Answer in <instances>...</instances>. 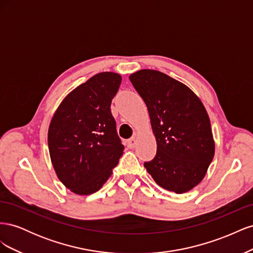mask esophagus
<instances>
[{
    "label": "esophagus",
    "mask_w": 253,
    "mask_h": 253,
    "mask_svg": "<svg viewBox=\"0 0 253 253\" xmlns=\"http://www.w3.org/2000/svg\"><path fill=\"white\" fill-rule=\"evenodd\" d=\"M126 144H127V147H128L129 149H133V148L135 147V144H136V139H135V138L128 139L127 142H126Z\"/></svg>",
    "instance_id": "34e87169"
}]
</instances>
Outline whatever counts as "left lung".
Here are the masks:
<instances>
[{
    "instance_id": "obj_1",
    "label": "left lung",
    "mask_w": 253,
    "mask_h": 253,
    "mask_svg": "<svg viewBox=\"0 0 253 253\" xmlns=\"http://www.w3.org/2000/svg\"><path fill=\"white\" fill-rule=\"evenodd\" d=\"M129 80L147 104L157 142L145 169L162 188L188 192L203 180L215 151L208 113L193 90L162 72L140 70Z\"/></svg>"
}]
</instances>
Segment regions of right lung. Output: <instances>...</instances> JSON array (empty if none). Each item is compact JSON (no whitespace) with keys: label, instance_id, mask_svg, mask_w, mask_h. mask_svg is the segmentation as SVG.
I'll list each match as a JSON object with an SVG mask.
<instances>
[{"label":"right lung","instance_id":"add662e5","mask_svg":"<svg viewBox=\"0 0 253 253\" xmlns=\"http://www.w3.org/2000/svg\"><path fill=\"white\" fill-rule=\"evenodd\" d=\"M120 83L121 76L113 72L93 76L63 99L50 121L52 167L60 181L78 195L97 192L124 153L111 112Z\"/></svg>","mask_w":253,"mask_h":253}]
</instances>
